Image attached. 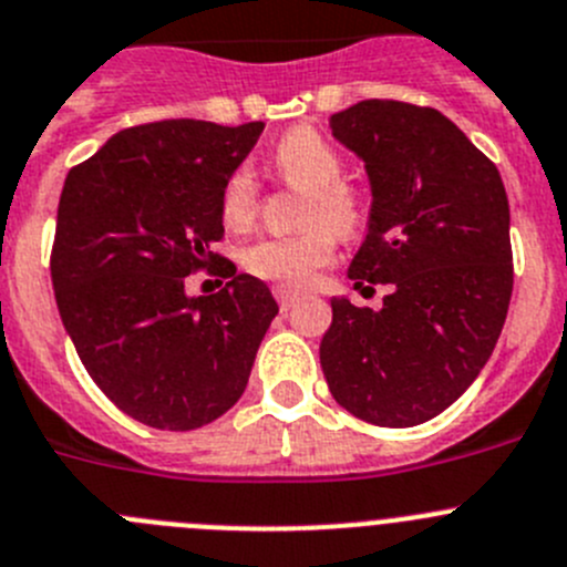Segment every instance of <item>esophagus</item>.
<instances>
[{
    "label": "esophagus",
    "instance_id": "obj_1",
    "mask_svg": "<svg viewBox=\"0 0 567 567\" xmlns=\"http://www.w3.org/2000/svg\"><path fill=\"white\" fill-rule=\"evenodd\" d=\"M274 296H277L279 308H282V310H290L296 301H299V293H296V290H288V288H277V290H274Z\"/></svg>",
    "mask_w": 567,
    "mask_h": 567
}]
</instances>
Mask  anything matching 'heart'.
<instances>
[{"label":"heart","mask_w":567,"mask_h":567,"mask_svg":"<svg viewBox=\"0 0 567 567\" xmlns=\"http://www.w3.org/2000/svg\"><path fill=\"white\" fill-rule=\"evenodd\" d=\"M277 176L288 187L305 189L301 200V235L266 237L243 251L248 274L285 288H305L316 271L324 268L336 254L338 235H352L363 224V200L349 184H341L343 164L338 153L316 131L296 128L277 142L271 153ZM257 182L246 167L235 171L224 184L220 215L231 229H243L257 215Z\"/></svg>","instance_id":"b5f03b06"}]
</instances>
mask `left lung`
Here are the masks:
<instances>
[{"label":"left lung","instance_id":"obj_1","mask_svg":"<svg viewBox=\"0 0 567 567\" xmlns=\"http://www.w3.org/2000/svg\"><path fill=\"white\" fill-rule=\"evenodd\" d=\"M330 128L372 189L349 279L391 293L380 310L330 301L321 369L358 420L420 425L470 389L504 330L515 279L504 182L436 109L361 100L332 114Z\"/></svg>","mask_w":567,"mask_h":567}]
</instances>
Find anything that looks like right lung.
Listing matches in <instances>:
<instances>
[{"instance_id": "add662e5", "label": "right lung", "mask_w": 567, "mask_h": 567, "mask_svg": "<svg viewBox=\"0 0 567 567\" xmlns=\"http://www.w3.org/2000/svg\"><path fill=\"white\" fill-rule=\"evenodd\" d=\"M262 128L136 125L63 182L50 259L58 313L100 391L142 425L193 431L226 414L279 313L262 279L212 251L224 184ZM198 267L227 279L218 295L186 293Z\"/></svg>"}]
</instances>
